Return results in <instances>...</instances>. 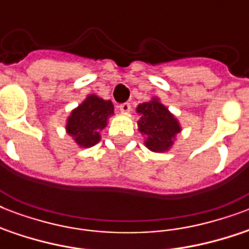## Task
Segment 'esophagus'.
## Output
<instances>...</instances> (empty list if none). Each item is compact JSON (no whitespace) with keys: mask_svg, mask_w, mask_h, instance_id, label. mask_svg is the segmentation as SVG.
Segmentation results:
<instances>
[{"mask_svg":"<svg viewBox=\"0 0 249 249\" xmlns=\"http://www.w3.org/2000/svg\"><path fill=\"white\" fill-rule=\"evenodd\" d=\"M119 108H120L121 112H129L130 108H132V106H130V103H128V102H125V103H121V105L119 106Z\"/></svg>","mask_w":249,"mask_h":249,"instance_id":"esophagus-1","label":"esophagus"}]
</instances>
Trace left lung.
<instances>
[{
  "label": "left lung",
  "instance_id": "1",
  "mask_svg": "<svg viewBox=\"0 0 249 249\" xmlns=\"http://www.w3.org/2000/svg\"><path fill=\"white\" fill-rule=\"evenodd\" d=\"M137 112L141 115L140 132L147 136L146 146L151 151H166L173 144L174 136L181 130L178 121L156 98L138 106Z\"/></svg>",
  "mask_w": 249,
  "mask_h": 249
}]
</instances>
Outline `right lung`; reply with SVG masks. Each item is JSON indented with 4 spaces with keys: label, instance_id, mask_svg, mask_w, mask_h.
Returning a JSON list of instances; mask_svg holds the SVG:
<instances>
[{
    "label": "right lung",
    "instance_id": "1",
    "mask_svg": "<svg viewBox=\"0 0 249 249\" xmlns=\"http://www.w3.org/2000/svg\"><path fill=\"white\" fill-rule=\"evenodd\" d=\"M113 113L111 101L89 95L73 109L67 121V132L81 147H91L101 140L99 132L107 125V117Z\"/></svg>",
    "mask_w": 249,
    "mask_h": 249
}]
</instances>
